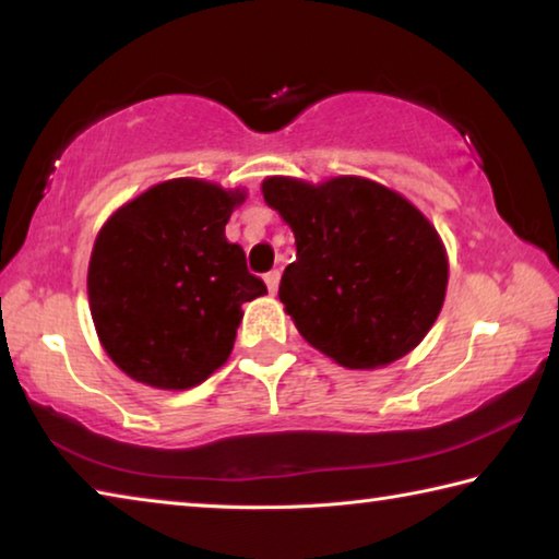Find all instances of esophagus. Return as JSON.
I'll use <instances>...</instances> for the list:
<instances>
[{
	"label": "esophagus",
	"instance_id": "34e87169",
	"mask_svg": "<svg viewBox=\"0 0 559 559\" xmlns=\"http://www.w3.org/2000/svg\"><path fill=\"white\" fill-rule=\"evenodd\" d=\"M263 281H266V286L271 293L278 290V283H281V271H269L266 276H263Z\"/></svg>",
	"mask_w": 559,
	"mask_h": 559
}]
</instances>
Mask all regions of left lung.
Listing matches in <instances>:
<instances>
[{
    "label": "left lung",
    "instance_id": "1",
    "mask_svg": "<svg viewBox=\"0 0 559 559\" xmlns=\"http://www.w3.org/2000/svg\"><path fill=\"white\" fill-rule=\"evenodd\" d=\"M261 192L296 236L278 298L298 333L349 370L412 353L449 283L447 251L427 216L365 177H269Z\"/></svg>",
    "mask_w": 559,
    "mask_h": 559
}]
</instances>
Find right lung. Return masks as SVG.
<instances>
[{
	"instance_id": "right-lung-1",
	"label": "right lung",
	"mask_w": 559,
	"mask_h": 559,
	"mask_svg": "<svg viewBox=\"0 0 559 559\" xmlns=\"http://www.w3.org/2000/svg\"><path fill=\"white\" fill-rule=\"evenodd\" d=\"M243 192L204 179L150 187L103 226L88 300L108 357L157 390L204 382L231 355L241 306L266 293L224 226Z\"/></svg>"
}]
</instances>
